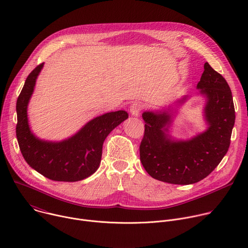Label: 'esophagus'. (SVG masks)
I'll use <instances>...</instances> for the list:
<instances>
[{"label":"esophagus","mask_w":248,"mask_h":248,"mask_svg":"<svg viewBox=\"0 0 248 248\" xmlns=\"http://www.w3.org/2000/svg\"><path fill=\"white\" fill-rule=\"evenodd\" d=\"M142 108H143L142 103H141V102H134V103H132V104L130 105L129 111H130V113H131L132 116H135V117H136V116L139 115V113H140L141 110H142Z\"/></svg>","instance_id":"1"}]
</instances>
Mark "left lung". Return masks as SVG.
<instances>
[{
	"label": "left lung",
	"instance_id": "left-lung-1",
	"mask_svg": "<svg viewBox=\"0 0 248 248\" xmlns=\"http://www.w3.org/2000/svg\"><path fill=\"white\" fill-rule=\"evenodd\" d=\"M197 88L207 98L204 113L209 127L189 140L174 141L166 133L170 123L168 112L142 114L145 129L139 146L140 161L158 181L172 185L200 182L214 170L229 150L235 112L228 82L205 62Z\"/></svg>",
	"mask_w": 248,
	"mask_h": 248
}]
</instances>
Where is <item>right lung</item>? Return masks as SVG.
Segmentation results:
<instances>
[{
	"instance_id": "right-lung-1",
	"label": "right lung",
	"mask_w": 248,
	"mask_h": 248,
	"mask_svg": "<svg viewBox=\"0 0 248 248\" xmlns=\"http://www.w3.org/2000/svg\"><path fill=\"white\" fill-rule=\"evenodd\" d=\"M43 64L40 63L29 74L16 101L19 149L26 163L46 178L57 182H78L97 170L106 137L128 118V114L125 111L104 114L61 142L37 138L28 125L27 105Z\"/></svg>"
}]
</instances>
